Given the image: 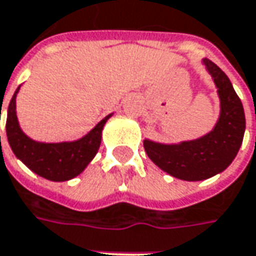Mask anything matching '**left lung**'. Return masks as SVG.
Segmentation results:
<instances>
[{
    "mask_svg": "<svg viewBox=\"0 0 256 256\" xmlns=\"http://www.w3.org/2000/svg\"><path fill=\"white\" fill-rule=\"evenodd\" d=\"M210 75L218 89L221 113L216 128L206 136L180 144H162L144 140L150 160L163 172L186 181L210 178L232 163L242 144L245 113L242 103L234 90L228 76L210 59H204Z\"/></svg>",
    "mask_w": 256,
    "mask_h": 256,
    "instance_id": "1",
    "label": "left lung"
}]
</instances>
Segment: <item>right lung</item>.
Masks as SVG:
<instances>
[{
  "instance_id": "add662e5",
  "label": "right lung",
  "mask_w": 256,
  "mask_h": 256,
  "mask_svg": "<svg viewBox=\"0 0 256 256\" xmlns=\"http://www.w3.org/2000/svg\"><path fill=\"white\" fill-rule=\"evenodd\" d=\"M15 90L6 113V137L16 156L30 170L50 181H68L79 176L96 156L102 142V130L112 114L100 120L82 138L64 143H40L24 133L16 119ZM1 113V112H0Z\"/></svg>"
}]
</instances>
